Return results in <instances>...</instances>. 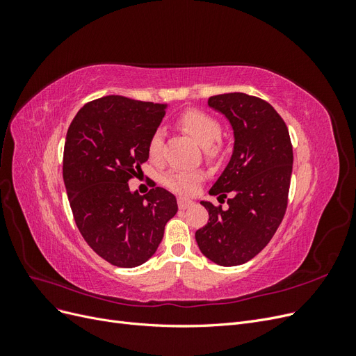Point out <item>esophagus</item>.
I'll return each instance as SVG.
<instances>
[{
    "label": "esophagus",
    "instance_id": "34e87169",
    "mask_svg": "<svg viewBox=\"0 0 356 356\" xmlns=\"http://www.w3.org/2000/svg\"><path fill=\"white\" fill-rule=\"evenodd\" d=\"M193 204H195V202L193 200H188L186 197H178V208L179 209H187V208L193 207Z\"/></svg>",
    "mask_w": 356,
    "mask_h": 356
}]
</instances>
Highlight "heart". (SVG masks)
I'll return each instance as SVG.
<instances>
[{
  "label": "heart",
  "mask_w": 356,
  "mask_h": 356,
  "mask_svg": "<svg viewBox=\"0 0 356 356\" xmlns=\"http://www.w3.org/2000/svg\"><path fill=\"white\" fill-rule=\"evenodd\" d=\"M179 124L203 148H207V156L212 157L218 153V147L213 144L221 138V124L212 115L202 110L191 108L181 114ZM161 148H163V131L157 129L148 141V156L154 160L159 159L161 154ZM200 181L202 175L199 172L184 170L169 172L163 178V182L168 188L181 193V195H191V193H195Z\"/></svg>",
  "instance_id": "b5f03b06"
}]
</instances>
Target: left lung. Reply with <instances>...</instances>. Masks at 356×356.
I'll return each mask as SVG.
<instances>
[{
	"label": "left lung",
	"mask_w": 356,
	"mask_h": 356,
	"mask_svg": "<svg viewBox=\"0 0 356 356\" xmlns=\"http://www.w3.org/2000/svg\"><path fill=\"white\" fill-rule=\"evenodd\" d=\"M208 105L225 115L234 136L233 154L209 190L227 209L202 200L209 220L196 232L202 254L220 266L250 261L270 242L286 211L293 172L288 127L273 106L234 92L211 96Z\"/></svg>",
	"instance_id": "8db88e82"
}]
</instances>
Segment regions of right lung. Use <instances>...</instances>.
<instances>
[{"label": "right lung", "mask_w": 356, "mask_h": 356, "mask_svg": "<svg viewBox=\"0 0 356 356\" xmlns=\"http://www.w3.org/2000/svg\"><path fill=\"white\" fill-rule=\"evenodd\" d=\"M168 104L111 95L86 104L63 148V182L75 224L92 250L117 267L144 264L157 251L178 211L175 196L154 187L129 190L148 160V141Z\"/></svg>", "instance_id": "obj_1"}]
</instances>
